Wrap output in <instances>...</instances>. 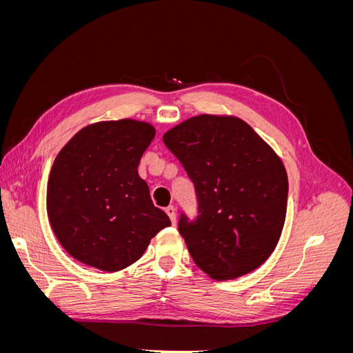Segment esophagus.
I'll use <instances>...</instances> for the list:
<instances>
[{
	"instance_id": "obj_1",
	"label": "esophagus",
	"mask_w": 353,
	"mask_h": 353,
	"mask_svg": "<svg viewBox=\"0 0 353 353\" xmlns=\"http://www.w3.org/2000/svg\"><path fill=\"white\" fill-rule=\"evenodd\" d=\"M165 212L168 213V216L170 218V222L174 223H176V209H175V206H168L166 209H165Z\"/></svg>"
}]
</instances>
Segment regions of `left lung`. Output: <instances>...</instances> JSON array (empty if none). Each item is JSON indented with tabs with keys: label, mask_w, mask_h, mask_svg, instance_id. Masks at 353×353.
<instances>
[{
	"label": "left lung",
	"mask_w": 353,
	"mask_h": 353,
	"mask_svg": "<svg viewBox=\"0 0 353 353\" xmlns=\"http://www.w3.org/2000/svg\"><path fill=\"white\" fill-rule=\"evenodd\" d=\"M190 179L199 216L178 228L210 279H239L261 266L280 240L288 179L272 147L237 116L199 114L163 135Z\"/></svg>",
	"instance_id": "8db88e82"
}]
</instances>
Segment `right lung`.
I'll use <instances>...</instances> for the list:
<instances>
[{
    "mask_svg": "<svg viewBox=\"0 0 353 353\" xmlns=\"http://www.w3.org/2000/svg\"><path fill=\"white\" fill-rule=\"evenodd\" d=\"M154 135L148 122L103 121L82 128L59 152L48 176L47 213L72 258L121 271L170 225L137 169Z\"/></svg>",
    "mask_w": 353,
    "mask_h": 353,
    "instance_id": "add662e5",
    "label": "right lung"
}]
</instances>
